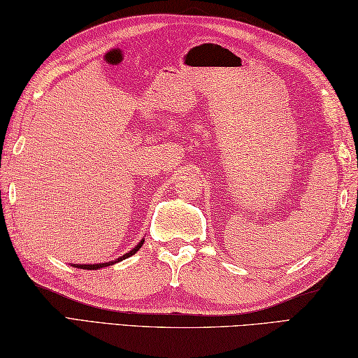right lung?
I'll use <instances>...</instances> for the list:
<instances>
[{"instance_id": "add662e5", "label": "right lung", "mask_w": 358, "mask_h": 358, "mask_svg": "<svg viewBox=\"0 0 358 358\" xmlns=\"http://www.w3.org/2000/svg\"><path fill=\"white\" fill-rule=\"evenodd\" d=\"M143 241L145 240H141L138 245L132 249V251H129L127 254H124L123 257H120L117 262H120V260H124V259H127V257H131V255H134L136 254L138 249L141 248V245H143ZM117 262H107V263H95V265H76V268H80V269H99V268H104V266H109V265H113V263H117Z\"/></svg>"}]
</instances>
